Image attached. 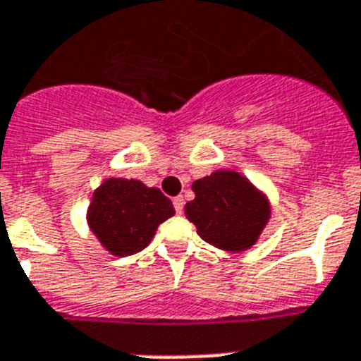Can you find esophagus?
<instances>
[{
	"label": "esophagus",
	"instance_id": "1",
	"mask_svg": "<svg viewBox=\"0 0 361 361\" xmlns=\"http://www.w3.org/2000/svg\"><path fill=\"white\" fill-rule=\"evenodd\" d=\"M173 206H175V212H177V214H183V212H184V197L183 195L175 197Z\"/></svg>",
	"mask_w": 361,
	"mask_h": 361
}]
</instances>
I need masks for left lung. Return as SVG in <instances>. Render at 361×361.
Listing matches in <instances>:
<instances>
[{"label": "left lung", "instance_id": "1", "mask_svg": "<svg viewBox=\"0 0 361 361\" xmlns=\"http://www.w3.org/2000/svg\"><path fill=\"white\" fill-rule=\"evenodd\" d=\"M184 214L197 233L224 252L250 250L272 217L269 195L235 169H215L192 184Z\"/></svg>", "mask_w": 361, "mask_h": 361}]
</instances>
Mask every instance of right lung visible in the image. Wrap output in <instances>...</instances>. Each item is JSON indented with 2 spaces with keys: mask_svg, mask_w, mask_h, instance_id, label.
I'll list each match as a JSON object with an SVG mask.
<instances>
[{
  "mask_svg": "<svg viewBox=\"0 0 361 361\" xmlns=\"http://www.w3.org/2000/svg\"><path fill=\"white\" fill-rule=\"evenodd\" d=\"M173 215V204L159 188L109 177L92 193L87 226L111 255L126 257L146 248L157 228Z\"/></svg>",
  "mask_w": 361,
  "mask_h": 361,
  "instance_id": "right-lung-1",
  "label": "right lung"
}]
</instances>
